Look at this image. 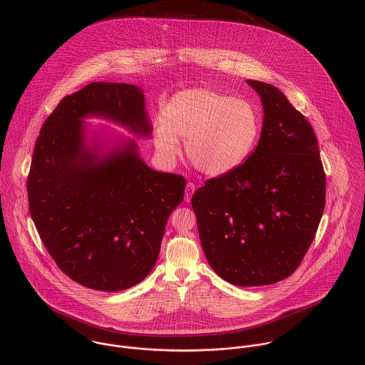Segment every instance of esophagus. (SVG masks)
<instances>
[{
  "instance_id": "esophagus-1",
  "label": "esophagus",
  "mask_w": 365,
  "mask_h": 365,
  "mask_svg": "<svg viewBox=\"0 0 365 365\" xmlns=\"http://www.w3.org/2000/svg\"><path fill=\"white\" fill-rule=\"evenodd\" d=\"M194 192H195V185H194V182H188L187 187H185V202H190V201H191Z\"/></svg>"
}]
</instances>
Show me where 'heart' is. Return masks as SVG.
Listing matches in <instances>:
<instances>
[{"mask_svg": "<svg viewBox=\"0 0 365 365\" xmlns=\"http://www.w3.org/2000/svg\"><path fill=\"white\" fill-rule=\"evenodd\" d=\"M260 132L255 105L243 98L207 88L177 93L161 110V125L153 130L157 155L173 161L185 140L191 164L209 175L240 165L253 150Z\"/></svg>", "mask_w": 365, "mask_h": 365, "instance_id": "1", "label": "heart"}]
</instances>
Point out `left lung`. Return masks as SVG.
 Listing matches in <instances>:
<instances>
[{"instance_id":"8db88e82","label":"left lung","mask_w":365,"mask_h":365,"mask_svg":"<svg viewBox=\"0 0 365 365\" xmlns=\"http://www.w3.org/2000/svg\"><path fill=\"white\" fill-rule=\"evenodd\" d=\"M260 96V140L249 158L205 181L191 204L209 265L237 287L275 284L304 260L326 200V175L311 123L274 86Z\"/></svg>"}]
</instances>
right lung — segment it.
Wrapping results in <instances>:
<instances>
[{"label":"right lung","instance_id":"1","mask_svg":"<svg viewBox=\"0 0 365 365\" xmlns=\"http://www.w3.org/2000/svg\"><path fill=\"white\" fill-rule=\"evenodd\" d=\"M87 115L143 136L152 132L136 86L100 81L64 97L36 139L26 182L29 210L68 278L116 292L153 269L168 216L184 200L185 178L148 167L133 140L104 156L87 148L81 123Z\"/></svg>","mask_w":365,"mask_h":365}]
</instances>
